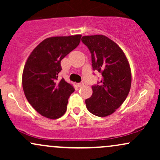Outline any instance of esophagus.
Instances as JSON below:
<instances>
[{"instance_id": "34e87169", "label": "esophagus", "mask_w": 160, "mask_h": 160, "mask_svg": "<svg viewBox=\"0 0 160 160\" xmlns=\"http://www.w3.org/2000/svg\"><path fill=\"white\" fill-rule=\"evenodd\" d=\"M83 85H84L83 82H79V83H78V87H82V86H83Z\"/></svg>"}]
</instances>
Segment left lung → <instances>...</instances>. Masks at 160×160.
<instances>
[{
  "label": "left lung",
  "instance_id": "left-lung-1",
  "mask_svg": "<svg viewBox=\"0 0 160 160\" xmlns=\"http://www.w3.org/2000/svg\"><path fill=\"white\" fill-rule=\"evenodd\" d=\"M81 40L91 52L93 71L102 74V80L92 86V95L86 100V108L95 116L107 117L120 107L129 92V64L120 47L106 36H83Z\"/></svg>",
  "mask_w": 160,
  "mask_h": 160
}]
</instances>
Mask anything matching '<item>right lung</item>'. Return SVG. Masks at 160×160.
<instances>
[{
    "label": "right lung",
    "mask_w": 160,
    "mask_h": 160,
    "mask_svg": "<svg viewBox=\"0 0 160 160\" xmlns=\"http://www.w3.org/2000/svg\"><path fill=\"white\" fill-rule=\"evenodd\" d=\"M80 38V34L47 38L28 58L22 74L24 93L31 105L47 118H59L67 110L74 89L58 77L61 61L78 47Z\"/></svg>",
    "instance_id": "right-lung-1"
}]
</instances>
